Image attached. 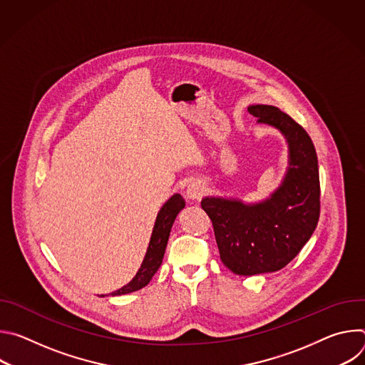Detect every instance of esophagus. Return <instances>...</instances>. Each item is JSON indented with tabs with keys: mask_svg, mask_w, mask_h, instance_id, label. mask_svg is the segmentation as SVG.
I'll return each instance as SVG.
<instances>
[{
	"mask_svg": "<svg viewBox=\"0 0 365 365\" xmlns=\"http://www.w3.org/2000/svg\"><path fill=\"white\" fill-rule=\"evenodd\" d=\"M203 192H205V187H203V185H202L200 182H192V183H189L187 187H186V196H187L189 199H192V200L200 199L202 195H203Z\"/></svg>",
	"mask_w": 365,
	"mask_h": 365,
	"instance_id": "1",
	"label": "esophagus"
}]
</instances>
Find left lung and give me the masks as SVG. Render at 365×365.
<instances>
[{
    "instance_id": "left-lung-1",
    "label": "left lung",
    "mask_w": 365,
    "mask_h": 365,
    "mask_svg": "<svg viewBox=\"0 0 365 365\" xmlns=\"http://www.w3.org/2000/svg\"><path fill=\"white\" fill-rule=\"evenodd\" d=\"M257 123L282 131L289 144V169L272 196L258 203L203 197L221 262L238 276L282 270L314 234L321 214L317 151L307 133L273 106H251Z\"/></svg>"
}]
</instances>
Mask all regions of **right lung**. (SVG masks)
Listing matches in <instances>:
<instances>
[{"mask_svg":"<svg viewBox=\"0 0 365 365\" xmlns=\"http://www.w3.org/2000/svg\"><path fill=\"white\" fill-rule=\"evenodd\" d=\"M183 207H185V200L179 193L173 195L162 206V210H160L158 218H155V224H154V228H153L150 244H148L145 257H144L143 263H141V267L138 269L134 279L128 284H125L124 287L113 292L111 293L113 296L127 294V293L140 290V289H143L144 286L148 284V282L151 280L154 273L158 272L159 267L162 266L172 225H173L178 214L183 210Z\"/></svg>","mask_w":365,"mask_h":365,"instance_id":"right-lung-1","label":"right lung"}]
</instances>
